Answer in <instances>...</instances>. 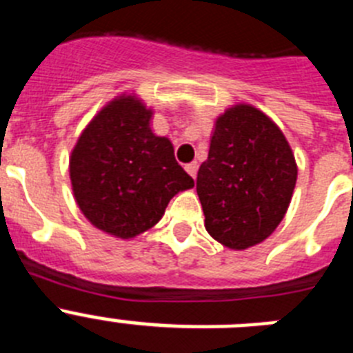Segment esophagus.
<instances>
[{"instance_id":"esophagus-1","label":"esophagus","mask_w":353,"mask_h":353,"mask_svg":"<svg viewBox=\"0 0 353 353\" xmlns=\"http://www.w3.org/2000/svg\"><path fill=\"white\" fill-rule=\"evenodd\" d=\"M185 171L191 174L192 179H196V174H198V162H189V164H185Z\"/></svg>"}]
</instances>
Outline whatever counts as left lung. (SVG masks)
Masks as SVG:
<instances>
[{"mask_svg":"<svg viewBox=\"0 0 353 353\" xmlns=\"http://www.w3.org/2000/svg\"><path fill=\"white\" fill-rule=\"evenodd\" d=\"M297 171L272 118L244 102L224 109L196 180L208 235L233 251L269 239L288 210Z\"/></svg>","mask_w":353,"mask_h":353,"instance_id":"left-lung-1","label":"left lung"}]
</instances>
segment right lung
Masks as SVG:
<instances>
[{"instance_id": "obj_1", "label": "right lung", "mask_w": 353, "mask_h": 353, "mask_svg": "<svg viewBox=\"0 0 353 353\" xmlns=\"http://www.w3.org/2000/svg\"><path fill=\"white\" fill-rule=\"evenodd\" d=\"M152 117L141 97L120 93L97 111L70 152L77 207L93 228L114 239L148 232L174 194L194 187L170 138L152 130Z\"/></svg>"}]
</instances>
